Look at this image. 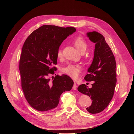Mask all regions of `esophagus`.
Here are the masks:
<instances>
[{
	"label": "esophagus",
	"mask_w": 134,
	"mask_h": 134,
	"mask_svg": "<svg viewBox=\"0 0 134 134\" xmlns=\"http://www.w3.org/2000/svg\"><path fill=\"white\" fill-rule=\"evenodd\" d=\"M73 89L74 90H76V89H77V85L75 82H74V85L73 86Z\"/></svg>",
	"instance_id": "34e87169"
}]
</instances>
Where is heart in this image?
I'll return each mask as SVG.
<instances>
[{"mask_svg":"<svg viewBox=\"0 0 134 134\" xmlns=\"http://www.w3.org/2000/svg\"><path fill=\"white\" fill-rule=\"evenodd\" d=\"M73 43L74 44L75 48L79 52H85L87 47V44L85 40L81 36L76 37L73 41ZM62 56V51L61 49H59L57 52V57L60 59ZM81 67L79 65L75 64H69L66 67L63 68L62 71L71 77L73 79H76L78 77L81 73Z\"/></svg>","mask_w":134,"mask_h":134,"instance_id":"heart-1","label":"heart"}]
</instances>
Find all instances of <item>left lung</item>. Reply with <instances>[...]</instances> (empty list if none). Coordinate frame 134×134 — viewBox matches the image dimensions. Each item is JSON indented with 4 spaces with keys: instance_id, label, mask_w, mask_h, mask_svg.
I'll list each match as a JSON object with an SVG mask.
<instances>
[{
    "instance_id": "8db88e82",
    "label": "left lung",
    "mask_w": 134,
    "mask_h": 134,
    "mask_svg": "<svg viewBox=\"0 0 134 134\" xmlns=\"http://www.w3.org/2000/svg\"><path fill=\"white\" fill-rule=\"evenodd\" d=\"M87 35L96 45L93 62L85 80L93 83L91 88L82 84L78 90L92 100L86 110L91 114H98L107 108L114 96L117 81L116 63L115 56L102 34L92 31Z\"/></svg>"
}]
</instances>
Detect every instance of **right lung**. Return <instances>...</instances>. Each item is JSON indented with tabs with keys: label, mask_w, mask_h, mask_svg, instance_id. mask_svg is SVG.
Returning a JSON list of instances; mask_svg holds the SVG:
<instances>
[{
	"label": "right lung",
	"mask_w": 134,
	"mask_h": 134,
	"mask_svg": "<svg viewBox=\"0 0 134 134\" xmlns=\"http://www.w3.org/2000/svg\"><path fill=\"white\" fill-rule=\"evenodd\" d=\"M76 31L74 27L44 25L34 30L23 44L19 69L24 97L30 106L46 111L58 106L61 94L71 90L73 81L67 75H49L56 71L57 52L62 42Z\"/></svg>",
	"instance_id": "right-lung-1"
}]
</instances>
